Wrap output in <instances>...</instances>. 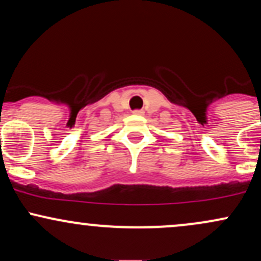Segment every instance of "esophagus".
Here are the masks:
<instances>
[{
  "mask_svg": "<svg viewBox=\"0 0 261 261\" xmlns=\"http://www.w3.org/2000/svg\"><path fill=\"white\" fill-rule=\"evenodd\" d=\"M134 114H139V115H142L143 112H142V110L137 109V110H134Z\"/></svg>",
  "mask_w": 261,
  "mask_h": 261,
  "instance_id": "34e87169",
  "label": "esophagus"
}]
</instances>
